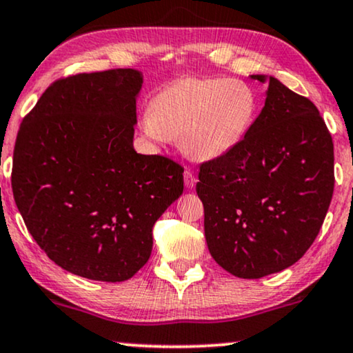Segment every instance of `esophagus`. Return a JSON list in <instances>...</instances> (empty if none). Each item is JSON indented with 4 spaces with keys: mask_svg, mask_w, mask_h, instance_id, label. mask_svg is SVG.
Here are the masks:
<instances>
[{
    "mask_svg": "<svg viewBox=\"0 0 353 353\" xmlns=\"http://www.w3.org/2000/svg\"><path fill=\"white\" fill-rule=\"evenodd\" d=\"M183 176H185V186L188 188V190H192V188L196 186V181H197L194 173H192L191 170H185Z\"/></svg>",
    "mask_w": 353,
    "mask_h": 353,
    "instance_id": "esophagus-1",
    "label": "esophagus"
}]
</instances>
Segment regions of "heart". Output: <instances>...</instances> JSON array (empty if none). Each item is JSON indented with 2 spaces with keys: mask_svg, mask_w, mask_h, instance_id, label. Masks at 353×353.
Segmentation results:
<instances>
[{
  "mask_svg": "<svg viewBox=\"0 0 353 353\" xmlns=\"http://www.w3.org/2000/svg\"><path fill=\"white\" fill-rule=\"evenodd\" d=\"M257 110L249 83L223 77H183L154 96L143 130L151 138H180L188 157L214 161L248 134Z\"/></svg>",
  "mask_w": 353,
  "mask_h": 353,
  "instance_id": "b5f03b06",
  "label": "heart"
}]
</instances>
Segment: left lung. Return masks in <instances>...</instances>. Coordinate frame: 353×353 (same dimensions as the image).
Masks as SVG:
<instances>
[{"instance_id":"8db88e82","label":"left lung","mask_w":353,"mask_h":353,"mask_svg":"<svg viewBox=\"0 0 353 353\" xmlns=\"http://www.w3.org/2000/svg\"><path fill=\"white\" fill-rule=\"evenodd\" d=\"M248 134L201 165L209 252L226 272L257 279L291 267L320 233L334 191V146L310 99L274 77Z\"/></svg>"}]
</instances>
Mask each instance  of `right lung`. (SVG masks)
Segmentation results:
<instances>
[{
  "label": "right lung",
  "mask_w": 353,
  "mask_h": 353,
  "mask_svg": "<svg viewBox=\"0 0 353 353\" xmlns=\"http://www.w3.org/2000/svg\"><path fill=\"white\" fill-rule=\"evenodd\" d=\"M143 74L114 69L57 80L17 133L12 192L56 265L127 281L149 260L152 226L183 192V167L133 148Z\"/></svg>",
  "instance_id": "obj_1"
}]
</instances>
